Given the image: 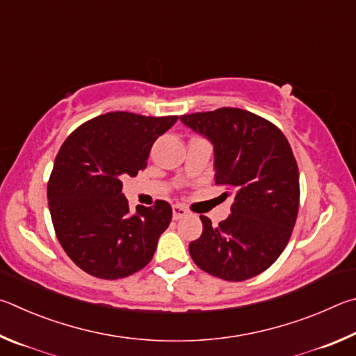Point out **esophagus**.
I'll return each instance as SVG.
<instances>
[{"instance_id":"obj_1","label":"esophagus","mask_w":356,"mask_h":356,"mask_svg":"<svg viewBox=\"0 0 356 356\" xmlns=\"http://www.w3.org/2000/svg\"><path fill=\"white\" fill-rule=\"evenodd\" d=\"M172 211H173V220H179L188 216V211H186L183 207H179V204H173Z\"/></svg>"}]
</instances>
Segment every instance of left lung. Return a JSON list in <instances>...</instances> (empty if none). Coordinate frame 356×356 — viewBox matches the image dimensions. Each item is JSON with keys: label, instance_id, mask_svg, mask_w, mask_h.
I'll use <instances>...</instances> for the list:
<instances>
[{"label": "left lung", "instance_id": "8db88e82", "mask_svg": "<svg viewBox=\"0 0 356 356\" xmlns=\"http://www.w3.org/2000/svg\"><path fill=\"white\" fill-rule=\"evenodd\" d=\"M179 120L213 143L216 184L234 194L232 214L217 227L200 216L203 233L189 244L192 259L227 282L259 275L288 245L298 213V168L288 139L266 118L238 108Z\"/></svg>", "mask_w": 356, "mask_h": 356}]
</instances>
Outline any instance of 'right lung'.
<instances>
[{
	"label": "right lung",
	"mask_w": 356,
	"mask_h": 356,
	"mask_svg": "<svg viewBox=\"0 0 356 356\" xmlns=\"http://www.w3.org/2000/svg\"><path fill=\"white\" fill-rule=\"evenodd\" d=\"M177 115L108 112L62 143L48 181V207L62 248L79 269L103 280L133 275L152 261L172 207L158 200L131 213L122 177L147 167L154 140Z\"/></svg>",
	"instance_id": "obj_1"
}]
</instances>
